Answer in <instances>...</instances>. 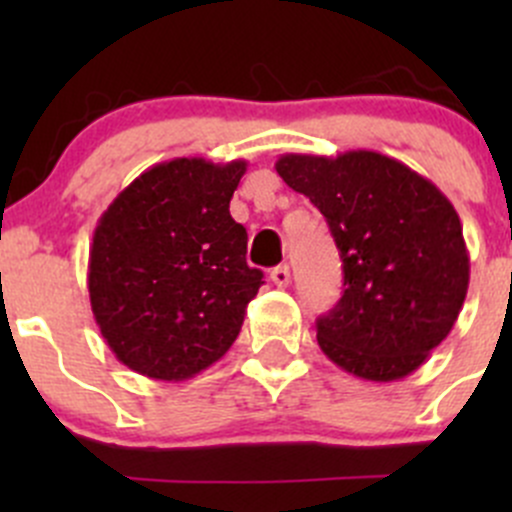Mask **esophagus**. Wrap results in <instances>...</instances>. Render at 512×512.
Masks as SVG:
<instances>
[{"mask_svg": "<svg viewBox=\"0 0 512 512\" xmlns=\"http://www.w3.org/2000/svg\"><path fill=\"white\" fill-rule=\"evenodd\" d=\"M270 280L275 282L277 287H287L289 285V267L287 265H277L275 270L270 272Z\"/></svg>", "mask_w": 512, "mask_h": 512, "instance_id": "esophagus-1", "label": "esophagus"}]
</instances>
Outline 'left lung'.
Here are the masks:
<instances>
[{
	"mask_svg": "<svg viewBox=\"0 0 512 512\" xmlns=\"http://www.w3.org/2000/svg\"><path fill=\"white\" fill-rule=\"evenodd\" d=\"M275 168L327 218L344 262L342 299L317 319L319 349L359 379L409 376L448 337L471 280L451 200L376 151L285 153Z\"/></svg>",
	"mask_w": 512,
	"mask_h": 512,
	"instance_id": "1",
	"label": "left lung"
}]
</instances>
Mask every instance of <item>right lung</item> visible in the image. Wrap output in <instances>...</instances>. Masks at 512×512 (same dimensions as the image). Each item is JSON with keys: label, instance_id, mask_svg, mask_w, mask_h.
<instances>
[{"label": "right lung", "instance_id": "1", "mask_svg": "<svg viewBox=\"0 0 512 512\" xmlns=\"http://www.w3.org/2000/svg\"><path fill=\"white\" fill-rule=\"evenodd\" d=\"M247 160L173 158L138 175L103 210L89 250L91 312L136 374L185 381L240 334L262 272L230 198Z\"/></svg>", "mask_w": 512, "mask_h": 512}]
</instances>
